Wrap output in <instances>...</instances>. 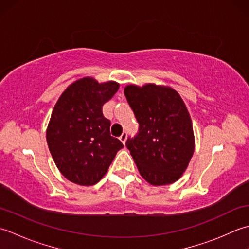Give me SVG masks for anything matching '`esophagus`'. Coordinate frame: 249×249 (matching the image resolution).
<instances>
[{
    "label": "esophagus",
    "instance_id": "34e87169",
    "mask_svg": "<svg viewBox=\"0 0 249 249\" xmlns=\"http://www.w3.org/2000/svg\"><path fill=\"white\" fill-rule=\"evenodd\" d=\"M126 138H128V134H126V132H124V133L119 136V140H120L121 142H123V144H124V145L125 144Z\"/></svg>",
    "mask_w": 249,
    "mask_h": 249
}]
</instances>
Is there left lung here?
I'll use <instances>...</instances> for the list:
<instances>
[{
	"label": "left lung",
	"instance_id": "obj_1",
	"mask_svg": "<svg viewBox=\"0 0 249 249\" xmlns=\"http://www.w3.org/2000/svg\"><path fill=\"white\" fill-rule=\"evenodd\" d=\"M124 95L140 124L126 141L142 177L154 186L173 184L186 171L195 151L192 123L177 91L165 86L129 85Z\"/></svg>",
	"mask_w": 249,
	"mask_h": 249
}]
</instances>
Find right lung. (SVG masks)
<instances>
[{
	"instance_id": "1",
	"label": "right lung",
	"mask_w": 249,
	"mask_h": 249,
	"mask_svg": "<svg viewBox=\"0 0 249 249\" xmlns=\"http://www.w3.org/2000/svg\"><path fill=\"white\" fill-rule=\"evenodd\" d=\"M119 89L116 82L76 80L55 103L46 131L55 165L70 181L92 186L106 174L123 143L110 135L102 106Z\"/></svg>"
}]
</instances>
